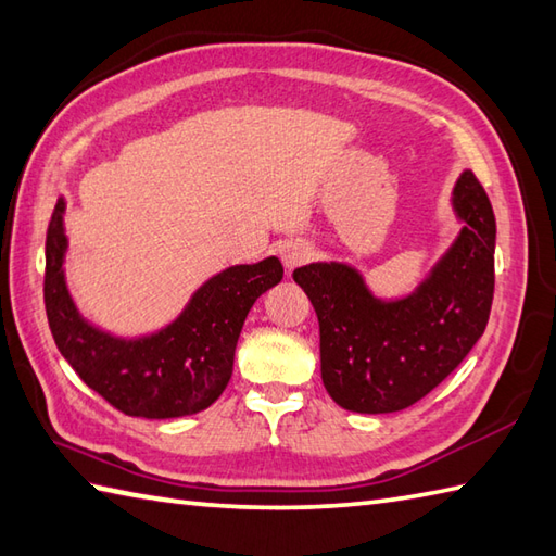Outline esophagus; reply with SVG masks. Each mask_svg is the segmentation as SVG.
Returning a JSON list of instances; mask_svg holds the SVG:
<instances>
[{
    "mask_svg": "<svg viewBox=\"0 0 556 556\" xmlns=\"http://www.w3.org/2000/svg\"><path fill=\"white\" fill-rule=\"evenodd\" d=\"M280 258H282V264H286V268H298L312 258V247L304 242H290L282 247Z\"/></svg>",
    "mask_w": 556,
    "mask_h": 556,
    "instance_id": "34e87169",
    "label": "esophagus"
}]
</instances>
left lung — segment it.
<instances>
[{"mask_svg": "<svg viewBox=\"0 0 556 556\" xmlns=\"http://www.w3.org/2000/svg\"><path fill=\"white\" fill-rule=\"evenodd\" d=\"M453 206L466 225L410 298L377 300L345 264H309L292 274L319 316L324 387L345 410H405L437 389L484 333L494 298V211L472 173L460 175Z\"/></svg>", "mask_w": 556, "mask_h": 556, "instance_id": "left-lung-1", "label": "left lung"}]
</instances>
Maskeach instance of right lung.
<instances>
[{
  "label": "right lung",
  "mask_w": 556,
  "mask_h": 556,
  "mask_svg": "<svg viewBox=\"0 0 556 556\" xmlns=\"http://www.w3.org/2000/svg\"><path fill=\"white\" fill-rule=\"evenodd\" d=\"M62 213L60 199L45 240V312L64 359L86 387L124 415L167 420L206 410L232 377L237 338L249 309L282 278L278 258L225 268L203 282L163 331L124 341L86 324L66 292Z\"/></svg>",
  "instance_id": "1"
}]
</instances>
